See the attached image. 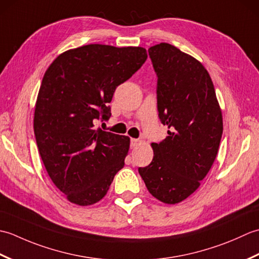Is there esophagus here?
I'll use <instances>...</instances> for the list:
<instances>
[{"mask_svg": "<svg viewBox=\"0 0 259 259\" xmlns=\"http://www.w3.org/2000/svg\"><path fill=\"white\" fill-rule=\"evenodd\" d=\"M140 145V141H139V139H135V138H131V140H130V146L133 147V148H135V147H137V146H139Z\"/></svg>", "mask_w": 259, "mask_h": 259, "instance_id": "34e87169", "label": "esophagus"}]
</instances>
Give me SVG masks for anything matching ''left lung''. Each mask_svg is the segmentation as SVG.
Here are the masks:
<instances>
[{"mask_svg": "<svg viewBox=\"0 0 259 259\" xmlns=\"http://www.w3.org/2000/svg\"><path fill=\"white\" fill-rule=\"evenodd\" d=\"M155 69L159 118L168 137L151 144L152 161L139 174L150 194L168 205L199 188L218 153L223 114L205 67L169 43L149 48Z\"/></svg>", "mask_w": 259, "mask_h": 259, "instance_id": "1", "label": "left lung"}]
</instances>
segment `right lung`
<instances>
[{"instance_id":"right-lung-1","label":"right lung","mask_w":259,"mask_h":259,"mask_svg":"<svg viewBox=\"0 0 259 259\" xmlns=\"http://www.w3.org/2000/svg\"><path fill=\"white\" fill-rule=\"evenodd\" d=\"M147 57L141 47L88 45L61 53L46 71L33 128L49 177L70 202L100 201L123 168L130 138L95 129L93 122L110 118L115 88Z\"/></svg>"}]
</instances>
